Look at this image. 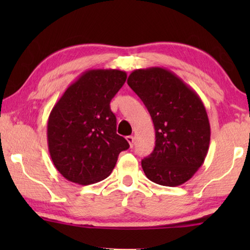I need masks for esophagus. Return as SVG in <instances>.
Instances as JSON below:
<instances>
[{
  "instance_id": "34e87169",
  "label": "esophagus",
  "mask_w": 250,
  "mask_h": 250,
  "mask_svg": "<svg viewBox=\"0 0 250 250\" xmlns=\"http://www.w3.org/2000/svg\"><path fill=\"white\" fill-rule=\"evenodd\" d=\"M125 139H126V141L129 142L130 146L132 147L133 146V137H132V135H128V137H125Z\"/></svg>"
}]
</instances>
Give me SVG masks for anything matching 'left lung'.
<instances>
[{"mask_svg":"<svg viewBox=\"0 0 250 250\" xmlns=\"http://www.w3.org/2000/svg\"><path fill=\"white\" fill-rule=\"evenodd\" d=\"M128 84L143 101L155 129L154 150L141 162L145 174L164 186L185 183L208 152L210 126L201 98L161 67L132 71Z\"/></svg>","mask_w":250,"mask_h":250,"instance_id":"obj_1","label":"left lung"}]
</instances>
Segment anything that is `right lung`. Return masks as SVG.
<instances>
[{
	"mask_svg": "<svg viewBox=\"0 0 250 250\" xmlns=\"http://www.w3.org/2000/svg\"><path fill=\"white\" fill-rule=\"evenodd\" d=\"M126 79L118 69L87 70L67 88L47 122L55 167L70 182L89 185L104 180L129 143L117 134L110 101Z\"/></svg>",
	"mask_w": 250,
	"mask_h": 250,
	"instance_id": "obj_1",
	"label": "right lung"
}]
</instances>
